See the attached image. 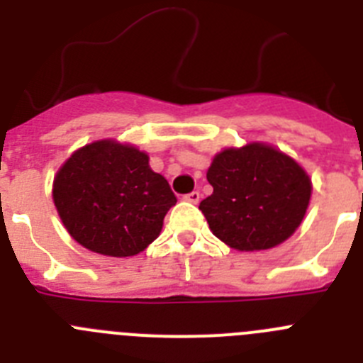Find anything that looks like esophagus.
<instances>
[{"instance_id": "34e87169", "label": "esophagus", "mask_w": 363, "mask_h": 363, "mask_svg": "<svg viewBox=\"0 0 363 363\" xmlns=\"http://www.w3.org/2000/svg\"><path fill=\"white\" fill-rule=\"evenodd\" d=\"M200 198H201L200 192L192 191V192H189V194H185L184 200L185 201H191V203H198V201H200Z\"/></svg>"}]
</instances>
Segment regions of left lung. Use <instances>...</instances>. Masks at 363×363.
Wrapping results in <instances>:
<instances>
[{
  "mask_svg": "<svg viewBox=\"0 0 363 363\" xmlns=\"http://www.w3.org/2000/svg\"><path fill=\"white\" fill-rule=\"evenodd\" d=\"M213 194L200 211L216 238L238 251L280 245L298 229L311 179L291 156L265 143L216 154L207 171Z\"/></svg>",
  "mask_w": 363,
  "mask_h": 363,
  "instance_id": "1",
  "label": "left lung"
}]
</instances>
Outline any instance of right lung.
<instances>
[{"label": "right lung", "instance_id": "right-lung-1", "mask_svg": "<svg viewBox=\"0 0 363 363\" xmlns=\"http://www.w3.org/2000/svg\"><path fill=\"white\" fill-rule=\"evenodd\" d=\"M54 205L79 245L104 256H134L158 238L174 192L133 145L101 140L82 147L54 178Z\"/></svg>", "mask_w": 363, "mask_h": 363}]
</instances>
